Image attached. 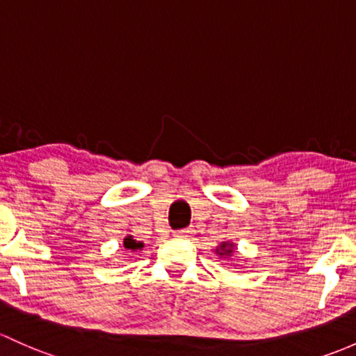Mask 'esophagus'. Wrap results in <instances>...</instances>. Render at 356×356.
Wrapping results in <instances>:
<instances>
[{
  "label": "esophagus",
  "instance_id": "1",
  "mask_svg": "<svg viewBox=\"0 0 356 356\" xmlns=\"http://www.w3.org/2000/svg\"><path fill=\"white\" fill-rule=\"evenodd\" d=\"M194 234V228L188 227V228H181V230H175L174 235L175 237H191Z\"/></svg>",
  "mask_w": 356,
  "mask_h": 356
}]
</instances>
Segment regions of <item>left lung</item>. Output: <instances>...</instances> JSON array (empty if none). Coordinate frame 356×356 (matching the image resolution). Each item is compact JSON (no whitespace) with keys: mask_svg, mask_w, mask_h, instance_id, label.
<instances>
[{"mask_svg":"<svg viewBox=\"0 0 356 356\" xmlns=\"http://www.w3.org/2000/svg\"><path fill=\"white\" fill-rule=\"evenodd\" d=\"M234 244H227V242H223L222 245H220V249H216V254H218L220 257H223V256H230L232 252H234Z\"/></svg>","mask_w":356,"mask_h":356,"instance_id":"left-lung-1","label":"left lung"}]
</instances>
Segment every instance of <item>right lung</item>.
<instances>
[{
	"mask_svg": "<svg viewBox=\"0 0 356 356\" xmlns=\"http://www.w3.org/2000/svg\"><path fill=\"white\" fill-rule=\"evenodd\" d=\"M124 247L129 250H136V249H141V247H143V242H136L133 237H126Z\"/></svg>",
	"mask_w": 356,
	"mask_h": 356,
	"instance_id": "right-lung-1",
	"label": "right lung"
}]
</instances>
